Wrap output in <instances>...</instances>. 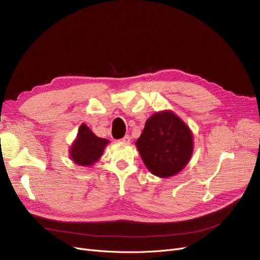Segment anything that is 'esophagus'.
<instances>
[{
    "label": "esophagus",
    "mask_w": 260,
    "mask_h": 260,
    "mask_svg": "<svg viewBox=\"0 0 260 260\" xmlns=\"http://www.w3.org/2000/svg\"><path fill=\"white\" fill-rule=\"evenodd\" d=\"M120 141H121V142H123V143H129V142H130V137H129V134H126V136H124L122 139H120Z\"/></svg>",
    "instance_id": "1"
}]
</instances>
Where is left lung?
<instances>
[{
  "instance_id": "obj_1",
  "label": "left lung",
  "mask_w": 260,
  "mask_h": 260,
  "mask_svg": "<svg viewBox=\"0 0 260 260\" xmlns=\"http://www.w3.org/2000/svg\"><path fill=\"white\" fill-rule=\"evenodd\" d=\"M136 144L149 171L160 177H169L180 172L189 161L192 134L176 115L161 112L146 120Z\"/></svg>"
}]
</instances>
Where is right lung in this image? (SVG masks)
<instances>
[{
  "label": "right lung",
  "mask_w": 260,
  "mask_h": 260,
  "mask_svg": "<svg viewBox=\"0 0 260 260\" xmlns=\"http://www.w3.org/2000/svg\"><path fill=\"white\" fill-rule=\"evenodd\" d=\"M109 141L98 138L86 124L79 127L77 139L71 147V158L79 166H91L103 154Z\"/></svg>",
  "instance_id": "obj_1"
}]
</instances>
